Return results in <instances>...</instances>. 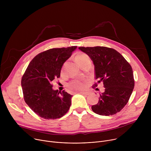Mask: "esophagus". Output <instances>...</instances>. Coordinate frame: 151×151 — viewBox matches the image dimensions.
<instances>
[{"label": "esophagus", "instance_id": "1", "mask_svg": "<svg viewBox=\"0 0 151 151\" xmlns=\"http://www.w3.org/2000/svg\"><path fill=\"white\" fill-rule=\"evenodd\" d=\"M78 93L81 94H82V95H84V96H88V95L90 94L89 92H85V91H81V92H79Z\"/></svg>", "mask_w": 151, "mask_h": 151}]
</instances>
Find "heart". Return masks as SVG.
<instances>
[{
	"instance_id": "obj_1",
	"label": "heart",
	"mask_w": 151,
	"mask_h": 151,
	"mask_svg": "<svg viewBox=\"0 0 151 151\" xmlns=\"http://www.w3.org/2000/svg\"><path fill=\"white\" fill-rule=\"evenodd\" d=\"M76 61L81 65L82 63L90 61L89 56L85 53L79 52L75 57ZM86 85V81L85 79L74 80L68 84V87L71 91H79L84 88Z\"/></svg>"
}]
</instances>
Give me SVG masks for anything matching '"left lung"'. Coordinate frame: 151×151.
I'll return each instance as SVG.
<instances>
[{
	"label": "left lung",
	"mask_w": 151,
	"mask_h": 151,
	"mask_svg": "<svg viewBox=\"0 0 151 151\" xmlns=\"http://www.w3.org/2000/svg\"><path fill=\"white\" fill-rule=\"evenodd\" d=\"M87 54L94 65L95 79L103 82L104 91L100 94L93 111L100 115L109 116L122 110L128 103L134 87L132 66L114 49L104 47H79ZM96 83L93 88L97 87Z\"/></svg>",
	"instance_id": "8db88e82"
}]
</instances>
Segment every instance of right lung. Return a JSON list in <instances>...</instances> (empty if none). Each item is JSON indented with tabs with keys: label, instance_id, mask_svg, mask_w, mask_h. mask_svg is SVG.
Wrapping results in <instances>:
<instances>
[{
	"label": "right lung",
	"instance_id": "right-lung-1",
	"mask_svg": "<svg viewBox=\"0 0 151 151\" xmlns=\"http://www.w3.org/2000/svg\"><path fill=\"white\" fill-rule=\"evenodd\" d=\"M76 48L50 49L37 55L29 63L21 79V87L25 102L40 117L54 119L68 112L72 96L64 90H54L51 82L60 78L64 63Z\"/></svg>",
	"mask_w": 151,
	"mask_h": 151
}]
</instances>
